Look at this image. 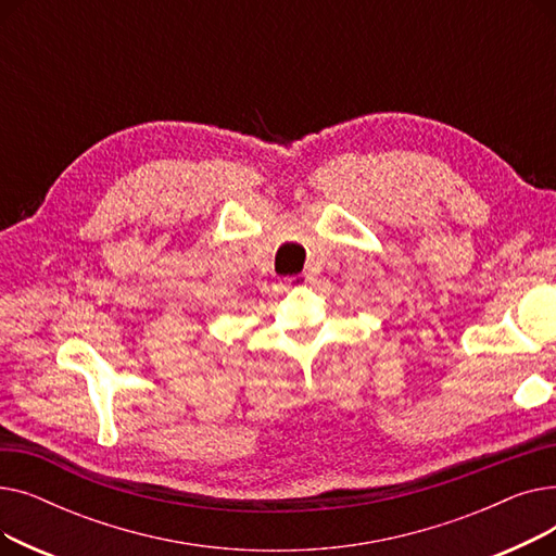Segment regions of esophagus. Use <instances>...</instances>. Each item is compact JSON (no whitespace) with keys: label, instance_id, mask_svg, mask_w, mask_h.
<instances>
[{"label":"esophagus","instance_id":"1","mask_svg":"<svg viewBox=\"0 0 556 556\" xmlns=\"http://www.w3.org/2000/svg\"><path fill=\"white\" fill-rule=\"evenodd\" d=\"M308 281H311V277H308L306 273H302V275L288 277V279H286V286H288V288H298V286H304V283H308Z\"/></svg>","mask_w":556,"mask_h":556}]
</instances>
